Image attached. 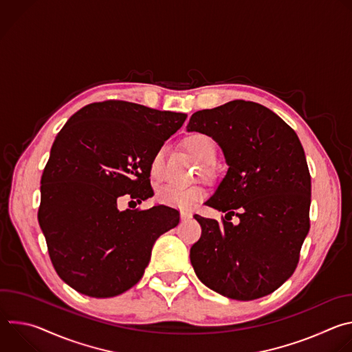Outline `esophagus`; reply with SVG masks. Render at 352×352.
<instances>
[{
  "label": "esophagus",
  "instance_id": "obj_1",
  "mask_svg": "<svg viewBox=\"0 0 352 352\" xmlns=\"http://www.w3.org/2000/svg\"><path fill=\"white\" fill-rule=\"evenodd\" d=\"M181 219H182V220H189V219H192V213L182 210V212H181Z\"/></svg>",
  "mask_w": 352,
  "mask_h": 352
}]
</instances>
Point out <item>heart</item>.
Wrapping results in <instances>:
<instances>
[{
  "mask_svg": "<svg viewBox=\"0 0 352 352\" xmlns=\"http://www.w3.org/2000/svg\"><path fill=\"white\" fill-rule=\"evenodd\" d=\"M185 147L189 150L200 163L212 164L217 157V146L214 139L204 132H193L185 138ZM164 152L166 148H157L155 155L150 159L148 173L155 179H160L164 174ZM206 196V190L202 186H178L174 184H167L159 188L157 200L160 204L190 210L193 209L200 200Z\"/></svg>",
  "mask_w": 352,
  "mask_h": 352,
  "instance_id": "obj_1",
  "label": "heart"
}]
</instances>
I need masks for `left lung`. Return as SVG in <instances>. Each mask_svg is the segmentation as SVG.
<instances>
[{
    "mask_svg": "<svg viewBox=\"0 0 352 352\" xmlns=\"http://www.w3.org/2000/svg\"><path fill=\"white\" fill-rule=\"evenodd\" d=\"M186 129L210 135L228 166L205 204L226 220L193 216L202 227L189 255L196 276L236 300L272 294L292 276L309 231L311 175L302 144L277 114L245 100L196 111ZM232 215L238 225L229 221Z\"/></svg>",
    "mask_w": 352,
    "mask_h": 352,
    "instance_id": "1",
    "label": "left lung"
}]
</instances>
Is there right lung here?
Listing matches in <instances>:
<instances>
[{"mask_svg": "<svg viewBox=\"0 0 352 352\" xmlns=\"http://www.w3.org/2000/svg\"><path fill=\"white\" fill-rule=\"evenodd\" d=\"M185 120L109 100L80 109L57 135L37 217L57 274L78 292H125L142 278L156 239L178 226L175 209L120 210L117 200L128 195L142 204L153 196L150 159Z\"/></svg>", "mask_w": 352, "mask_h": 352, "instance_id": "add662e5", "label": "right lung"}]
</instances>
